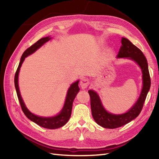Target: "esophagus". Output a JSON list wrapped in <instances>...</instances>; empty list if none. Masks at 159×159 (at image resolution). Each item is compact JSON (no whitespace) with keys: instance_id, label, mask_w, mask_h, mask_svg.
Wrapping results in <instances>:
<instances>
[{"instance_id":"obj_1","label":"esophagus","mask_w":159,"mask_h":159,"mask_svg":"<svg viewBox=\"0 0 159 159\" xmlns=\"http://www.w3.org/2000/svg\"><path fill=\"white\" fill-rule=\"evenodd\" d=\"M89 80L88 79H82L81 80H80V86L83 89L87 88V87L89 86Z\"/></svg>"}]
</instances>
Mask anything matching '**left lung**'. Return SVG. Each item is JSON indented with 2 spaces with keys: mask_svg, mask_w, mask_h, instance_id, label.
Returning a JSON list of instances; mask_svg holds the SVG:
<instances>
[{
  "mask_svg": "<svg viewBox=\"0 0 159 159\" xmlns=\"http://www.w3.org/2000/svg\"><path fill=\"white\" fill-rule=\"evenodd\" d=\"M121 42V46L117 57L131 59L139 65L142 72L143 87L137 102L127 112L122 114H113L108 112L103 107L98 94L94 90L88 91L93 120L100 126L110 129L122 126L139 116L142 110L151 85L148 61L143 52L126 38H122Z\"/></svg>",
  "mask_w": 159,
  "mask_h": 159,
  "instance_id": "8db88e82",
  "label": "left lung"
}]
</instances>
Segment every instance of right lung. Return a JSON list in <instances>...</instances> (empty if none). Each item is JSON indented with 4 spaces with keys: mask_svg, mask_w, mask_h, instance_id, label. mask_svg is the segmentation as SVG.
I'll return each instance as SVG.
<instances>
[{
    "mask_svg": "<svg viewBox=\"0 0 159 159\" xmlns=\"http://www.w3.org/2000/svg\"><path fill=\"white\" fill-rule=\"evenodd\" d=\"M51 39V38L49 37H46V38H43L42 39H39L38 42H35L34 44H33L31 47L26 49L20 59V61L19 63V66L18 67V69L16 70V72L15 74L14 78V83H15V87L17 93V96H18L19 102L21 106L22 110L25 113L26 117L28 119L31 120L33 122H35L39 126H42L45 128H48V129H56V128H59L60 127H62L64 126L67 121H68L70 117L71 116V113H72V104L74 102V100L76 96V94L79 92L80 88L79 87V80L74 82L70 85V88L67 90V96L65 103L61 111L57 115L55 116L52 117H42L38 116L32 113L27 108H26L25 102L22 98V96L20 95L19 87H18V75L19 72L21 67L22 64L23 63L26 57L31 55L33 52H35L40 47L43 46L44 43Z\"/></svg>",
    "mask_w": 159,
    "mask_h": 159,
    "instance_id": "1",
    "label": "right lung"
}]
</instances>
